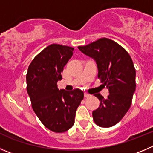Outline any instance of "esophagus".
Segmentation results:
<instances>
[{
    "label": "esophagus",
    "instance_id": "34e87169",
    "mask_svg": "<svg viewBox=\"0 0 153 153\" xmlns=\"http://www.w3.org/2000/svg\"><path fill=\"white\" fill-rule=\"evenodd\" d=\"M91 97V95H90V94H87V93H85V97L88 98V97Z\"/></svg>",
    "mask_w": 153,
    "mask_h": 153
}]
</instances>
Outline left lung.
Listing matches in <instances>:
<instances>
[{
    "mask_svg": "<svg viewBox=\"0 0 153 153\" xmlns=\"http://www.w3.org/2000/svg\"><path fill=\"white\" fill-rule=\"evenodd\" d=\"M78 48L96 61L98 78L109 89L106 99L100 94H95L100 103L92 113L94 122L102 128L114 126L130 109L136 89V70L132 59L125 49L109 38H100Z\"/></svg>",
    "mask_w": 153,
    "mask_h": 153,
    "instance_id": "obj_1",
    "label": "left lung"
}]
</instances>
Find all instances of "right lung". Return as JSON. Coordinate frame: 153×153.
Here are the masks:
<instances>
[{
	"label": "right lung",
	"mask_w": 153,
	"mask_h": 153,
	"mask_svg": "<svg viewBox=\"0 0 153 153\" xmlns=\"http://www.w3.org/2000/svg\"><path fill=\"white\" fill-rule=\"evenodd\" d=\"M73 51L71 47L51 44L34 58L27 72V92L32 109L43 125L56 133L65 132L73 126L84 98L80 89L67 91L57 88Z\"/></svg>",
	"instance_id": "right-lung-1"
}]
</instances>
